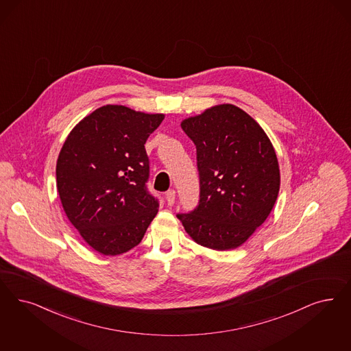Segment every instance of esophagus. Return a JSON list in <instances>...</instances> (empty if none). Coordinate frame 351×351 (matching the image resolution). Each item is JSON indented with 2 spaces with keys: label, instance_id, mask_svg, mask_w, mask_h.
<instances>
[{
  "label": "esophagus",
  "instance_id": "1",
  "mask_svg": "<svg viewBox=\"0 0 351 351\" xmlns=\"http://www.w3.org/2000/svg\"><path fill=\"white\" fill-rule=\"evenodd\" d=\"M175 197H176V193H175V191H173V189H169V191H167V193H166L167 205L172 206L175 204Z\"/></svg>",
  "mask_w": 351,
  "mask_h": 351
}]
</instances>
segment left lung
Instances as JSON below:
<instances>
[{"instance_id": "obj_1", "label": "left lung", "mask_w": 351, "mask_h": 351, "mask_svg": "<svg viewBox=\"0 0 351 351\" xmlns=\"http://www.w3.org/2000/svg\"><path fill=\"white\" fill-rule=\"evenodd\" d=\"M182 128L197 149L199 202L176 217L197 243L236 249L265 223L276 202L275 149L262 127L230 104L184 119Z\"/></svg>"}]
</instances>
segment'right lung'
<instances>
[{"instance_id":"add662e5","label":"right lung","mask_w":351,"mask_h":351,"mask_svg":"<svg viewBox=\"0 0 351 351\" xmlns=\"http://www.w3.org/2000/svg\"><path fill=\"white\" fill-rule=\"evenodd\" d=\"M165 119L106 105L79 121L57 160V189L63 210L84 241L104 255L137 246L158 213L147 192L145 143Z\"/></svg>"}]
</instances>
